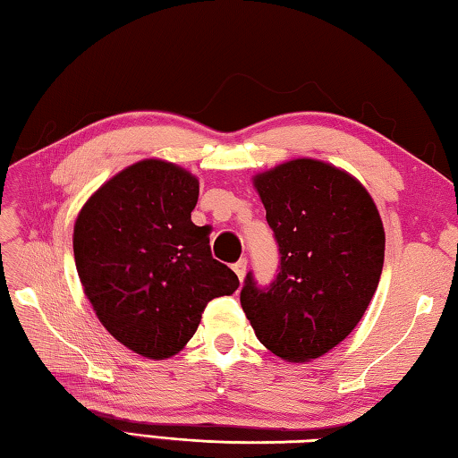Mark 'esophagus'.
Wrapping results in <instances>:
<instances>
[{
	"mask_svg": "<svg viewBox=\"0 0 458 458\" xmlns=\"http://www.w3.org/2000/svg\"><path fill=\"white\" fill-rule=\"evenodd\" d=\"M233 271L237 273L239 281H243L245 279V273H247V259H239V261L233 265Z\"/></svg>",
	"mask_w": 458,
	"mask_h": 458,
	"instance_id": "34e87169",
	"label": "esophagus"
}]
</instances>
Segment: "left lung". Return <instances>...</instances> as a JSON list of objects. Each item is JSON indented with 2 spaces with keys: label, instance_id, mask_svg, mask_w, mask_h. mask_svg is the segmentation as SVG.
<instances>
[{
  "label": "left lung",
  "instance_id": "1",
  "mask_svg": "<svg viewBox=\"0 0 458 458\" xmlns=\"http://www.w3.org/2000/svg\"><path fill=\"white\" fill-rule=\"evenodd\" d=\"M253 183L281 259L269 287L247 273L241 307L267 349L305 363L365 315L385 261L381 215L355 177L317 159L281 163Z\"/></svg>",
  "mask_w": 458,
  "mask_h": 458
}]
</instances>
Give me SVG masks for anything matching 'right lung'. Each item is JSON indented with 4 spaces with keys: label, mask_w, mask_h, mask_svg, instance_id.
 Segmentation results:
<instances>
[{
    "label": "right lung",
    "mask_w": 458,
    "mask_h": 458,
    "mask_svg": "<svg viewBox=\"0 0 458 458\" xmlns=\"http://www.w3.org/2000/svg\"><path fill=\"white\" fill-rule=\"evenodd\" d=\"M199 181L161 159L137 161L95 191L77 215L73 255L101 325L148 359H169L195 335L211 299L237 275L213 259L191 221Z\"/></svg>",
    "instance_id": "1"
}]
</instances>
